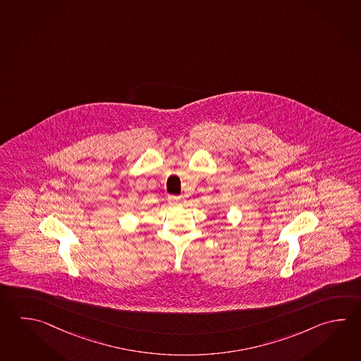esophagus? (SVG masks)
<instances>
[{"label":"esophagus","instance_id":"obj_1","mask_svg":"<svg viewBox=\"0 0 361 361\" xmlns=\"http://www.w3.org/2000/svg\"><path fill=\"white\" fill-rule=\"evenodd\" d=\"M169 202L171 206H180L183 203V197H176V195H171L169 197Z\"/></svg>","mask_w":361,"mask_h":361}]
</instances>
